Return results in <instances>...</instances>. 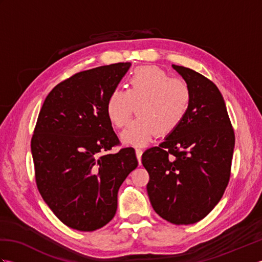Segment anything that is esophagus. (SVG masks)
<instances>
[{
  "label": "esophagus",
  "instance_id": "obj_1",
  "mask_svg": "<svg viewBox=\"0 0 262 262\" xmlns=\"http://www.w3.org/2000/svg\"><path fill=\"white\" fill-rule=\"evenodd\" d=\"M135 152H136V157H137V160H138V163L141 164V159H142V154H143V151L141 148H136L135 149Z\"/></svg>",
  "mask_w": 262,
  "mask_h": 262
}]
</instances>
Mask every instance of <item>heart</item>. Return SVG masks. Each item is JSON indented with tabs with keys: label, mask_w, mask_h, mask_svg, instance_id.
I'll list each match as a JSON object with an SVG mask.
<instances>
[{
	"label": "heart",
	"mask_w": 262,
	"mask_h": 262,
	"mask_svg": "<svg viewBox=\"0 0 262 262\" xmlns=\"http://www.w3.org/2000/svg\"><path fill=\"white\" fill-rule=\"evenodd\" d=\"M128 89L115 88L105 103L109 120L124 127L138 104L136 115L121 133L128 145L143 146L157 135H168L180 126L191 105L190 86L180 79H172L158 66H141L128 76Z\"/></svg>",
	"instance_id": "heart-1"
}]
</instances>
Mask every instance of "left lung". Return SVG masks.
I'll use <instances>...</instances> for the list:
<instances>
[{
	"instance_id": "left-lung-1",
	"label": "left lung",
	"mask_w": 262,
	"mask_h": 262,
	"mask_svg": "<svg viewBox=\"0 0 262 262\" xmlns=\"http://www.w3.org/2000/svg\"><path fill=\"white\" fill-rule=\"evenodd\" d=\"M190 86L186 118L142 163L152 207L177 225L197 223L219 204L230 180L234 132L225 101L213 82L193 70L172 65Z\"/></svg>"
}]
</instances>
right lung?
<instances>
[{"label":"right lung","instance_id":"obj_1","mask_svg":"<svg viewBox=\"0 0 262 262\" xmlns=\"http://www.w3.org/2000/svg\"><path fill=\"white\" fill-rule=\"evenodd\" d=\"M130 65L80 72L55 86L39 113L31 138L37 187L71 229L91 232L109 223L121 183L138 164L132 147L104 154L119 144L105 103Z\"/></svg>","mask_w":262,"mask_h":262}]
</instances>
